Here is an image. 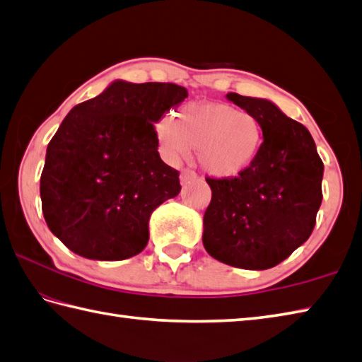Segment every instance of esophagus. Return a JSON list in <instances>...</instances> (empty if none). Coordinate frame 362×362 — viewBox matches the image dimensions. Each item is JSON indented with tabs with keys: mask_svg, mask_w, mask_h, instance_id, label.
Masks as SVG:
<instances>
[{
	"mask_svg": "<svg viewBox=\"0 0 362 362\" xmlns=\"http://www.w3.org/2000/svg\"><path fill=\"white\" fill-rule=\"evenodd\" d=\"M197 179V175L194 171H191V169H183V171L180 173V182L182 183H188L191 180Z\"/></svg>",
	"mask_w": 362,
	"mask_h": 362,
	"instance_id": "34e87169",
	"label": "esophagus"
}]
</instances>
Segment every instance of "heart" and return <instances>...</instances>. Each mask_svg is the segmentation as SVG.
<instances>
[{
  "label": "heart",
  "mask_w": 362,
  "mask_h": 362,
  "mask_svg": "<svg viewBox=\"0 0 362 362\" xmlns=\"http://www.w3.org/2000/svg\"><path fill=\"white\" fill-rule=\"evenodd\" d=\"M160 156L171 165L187 158L196 148L197 163L216 179H233L255 161L263 129L247 110H236L222 103H193L171 118L156 124Z\"/></svg>",
  "instance_id": "obj_1"
}]
</instances>
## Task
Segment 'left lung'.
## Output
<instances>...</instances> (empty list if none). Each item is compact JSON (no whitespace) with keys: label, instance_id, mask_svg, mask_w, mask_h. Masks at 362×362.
I'll return each instance as SVG.
<instances>
[{"label":"left lung","instance_id":"obj_1","mask_svg":"<svg viewBox=\"0 0 362 362\" xmlns=\"http://www.w3.org/2000/svg\"><path fill=\"white\" fill-rule=\"evenodd\" d=\"M252 112L263 143L249 169L235 179H206L211 202L204 214L205 250L221 263L263 271L308 240L322 204L324 163L303 124L272 101L227 95Z\"/></svg>","mask_w":362,"mask_h":362}]
</instances>
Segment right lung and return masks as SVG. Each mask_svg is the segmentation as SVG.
<instances>
[{
    "label": "right lung",
    "instance_id": "right-lung-1",
    "mask_svg": "<svg viewBox=\"0 0 362 362\" xmlns=\"http://www.w3.org/2000/svg\"><path fill=\"white\" fill-rule=\"evenodd\" d=\"M187 96L175 83L117 79L66 115L46 149L40 197L46 224L71 252L119 261L146 247L151 214L180 193L153 124Z\"/></svg>",
    "mask_w": 362,
    "mask_h": 362
}]
</instances>
